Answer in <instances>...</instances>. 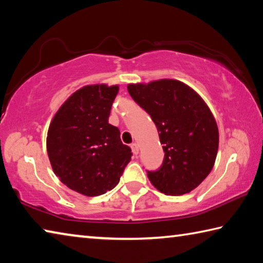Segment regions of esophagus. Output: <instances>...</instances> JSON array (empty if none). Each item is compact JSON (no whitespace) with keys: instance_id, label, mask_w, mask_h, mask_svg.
I'll return each mask as SVG.
<instances>
[{"instance_id":"esophagus-1","label":"esophagus","mask_w":263,"mask_h":263,"mask_svg":"<svg viewBox=\"0 0 263 263\" xmlns=\"http://www.w3.org/2000/svg\"><path fill=\"white\" fill-rule=\"evenodd\" d=\"M131 149H132L133 154L137 155L138 153H139V146H138L137 142H133V144H131Z\"/></svg>"}]
</instances>
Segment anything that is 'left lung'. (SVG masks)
I'll use <instances>...</instances> for the list:
<instances>
[{
	"label": "left lung",
	"mask_w": 263,
	"mask_h": 263,
	"mask_svg": "<svg viewBox=\"0 0 263 263\" xmlns=\"http://www.w3.org/2000/svg\"><path fill=\"white\" fill-rule=\"evenodd\" d=\"M128 94L158 128L164 158L147 176L159 191L172 196L190 193L210 174L219 133L209 106L197 92L177 80L128 84Z\"/></svg>",
	"instance_id": "left-lung-1"
}]
</instances>
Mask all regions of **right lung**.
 Returning a JSON list of instances; mask_svg holds the SVG:
<instances>
[{"mask_svg":"<svg viewBox=\"0 0 263 263\" xmlns=\"http://www.w3.org/2000/svg\"><path fill=\"white\" fill-rule=\"evenodd\" d=\"M118 86L92 84L65 102L48 127L46 147L55 175L69 189L99 196L118 184L131 148L109 124Z\"/></svg>","mask_w":263,"mask_h":263,"instance_id":"add662e5","label":"right lung"}]
</instances>
